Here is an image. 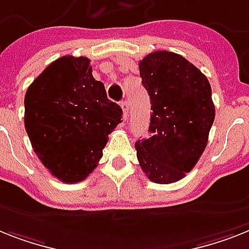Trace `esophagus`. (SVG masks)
<instances>
[{"instance_id":"esophagus-1","label":"esophagus","mask_w":249,"mask_h":249,"mask_svg":"<svg viewBox=\"0 0 249 249\" xmlns=\"http://www.w3.org/2000/svg\"><path fill=\"white\" fill-rule=\"evenodd\" d=\"M121 107H122V110H123V120L126 121L127 113L129 112V102H128V100H123V102L121 103Z\"/></svg>"}]
</instances>
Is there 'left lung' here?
Returning a JSON list of instances; mask_svg holds the SVG:
<instances>
[{
    "mask_svg": "<svg viewBox=\"0 0 249 249\" xmlns=\"http://www.w3.org/2000/svg\"><path fill=\"white\" fill-rule=\"evenodd\" d=\"M140 76L151 103L150 136L135 143L150 180L168 184L196 165L215 120L209 80L184 57L168 51L147 54Z\"/></svg>",
    "mask_w": 249,
    "mask_h": 249,
    "instance_id": "left-lung-1",
    "label": "left lung"
}]
</instances>
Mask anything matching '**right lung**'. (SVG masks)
<instances>
[{"label": "right lung", "instance_id": "1", "mask_svg": "<svg viewBox=\"0 0 249 249\" xmlns=\"http://www.w3.org/2000/svg\"><path fill=\"white\" fill-rule=\"evenodd\" d=\"M90 59L63 55L36 77L25 94V129L43 165L65 183L81 182L103 157L122 108L92 77Z\"/></svg>", "mask_w": 249, "mask_h": 249}]
</instances>
